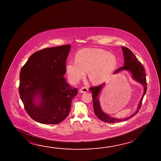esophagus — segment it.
Segmentation results:
<instances>
[{
	"mask_svg": "<svg viewBox=\"0 0 161 161\" xmlns=\"http://www.w3.org/2000/svg\"><path fill=\"white\" fill-rule=\"evenodd\" d=\"M79 92L81 93H85L88 92V89L86 87H82L79 90Z\"/></svg>",
	"mask_w": 161,
	"mask_h": 161,
	"instance_id": "1",
	"label": "esophagus"
}]
</instances>
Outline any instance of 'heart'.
Wrapping results in <instances>:
<instances>
[{"instance_id": "obj_1", "label": "heart", "mask_w": 161, "mask_h": 161, "mask_svg": "<svg viewBox=\"0 0 161 161\" xmlns=\"http://www.w3.org/2000/svg\"><path fill=\"white\" fill-rule=\"evenodd\" d=\"M75 61H69L66 66V73L70 81L76 83L89 71L92 81L100 84L109 77L116 69V56L106 50L87 48L80 50Z\"/></svg>"}]
</instances>
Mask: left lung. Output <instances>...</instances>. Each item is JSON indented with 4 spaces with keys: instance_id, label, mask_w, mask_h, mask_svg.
Masks as SVG:
<instances>
[{
    "instance_id": "1",
    "label": "left lung",
    "mask_w": 161,
    "mask_h": 161,
    "mask_svg": "<svg viewBox=\"0 0 161 161\" xmlns=\"http://www.w3.org/2000/svg\"><path fill=\"white\" fill-rule=\"evenodd\" d=\"M123 54L124 56V64L121 68L117 69L114 74H117L119 72L121 71L122 70H126L129 71L131 74L133 79L138 82L140 84L142 85L144 87V92L142 94L141 99L140 100L139 104L137 106V110L135 112L134 114L132 115L125 118V119H116L114 117H111L107 114H105L102 109L100 106V102L99 99V96L101 90L104 85V83L103 84L97 86L91 87L90 88V92L92 93V102H93V108L95 115L97 116V118L108 123H116L119 122L126 121L128 119H130L133 116L136 115L139 112L140 108L141 107L142 104V99L144 96L145 95L147 90V84L146 80V75H145L144 68L142 66L140 61L137 59L136 56L132 52L131 50H130L127 47H122Z\"/></svg>"
}]
</instances>
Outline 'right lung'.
I'll return each instance as SVG.
<instances>
[{
	"label": "right lung",
	"instance_id": "add662e5",
	"mask_svg": "<svg viewBox=\"0 0 161 161\" xmlns=\"http://www.w3.org/2000/svg\"><path fill=\"white\" fill-rule=\"evenodd\" d=\"M70 48L68 44L37 51L22 67L19 94L27 113L35 121L58 124L69 115L78 92L64 77Z\"/></svg>",
	"mask_w": 161,
	"mask_h": 161
}]
</instances>
